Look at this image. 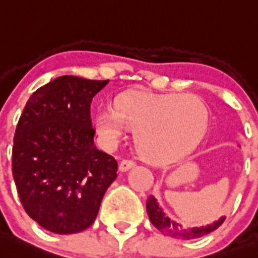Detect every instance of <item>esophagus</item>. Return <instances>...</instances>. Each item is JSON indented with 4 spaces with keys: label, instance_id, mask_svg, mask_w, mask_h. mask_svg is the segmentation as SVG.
<instances>
[{
    "label": "esophagus",
    "instance_id": "esophagus-1",
    "mask_svg": "<svg viewBox=\"0 0 258 258\" xmlns=\"http://www.w3.org/2000/svg\"><path fill=\"white\" fill-rule=\"evenodd\" d=\"M135 165H136V161L129 160V159H125V160H122L121 163H119V171L125 172V171H127V169L133 168Z\"/></svg>",
    "mask_w": 258,
    "mask_h": 258
}]
</instances>
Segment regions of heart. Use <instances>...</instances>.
<instances>
[{
	"instance_id": "heart-1",
	"label": "heart",
	"mask_w": 258,
	"mask_h": 258,
	"mask_svg": "<svg viewBox=\"0 0 258 258\" xmlns=\"http://www.w3.org/2000/svg\"><path fill=\"white\" fill-rule=\"evenodd\" d=\"M209 111L191 94H152L129 91L117 107H102L95 129L106 144L117 143L126 125L135 127L137 151L147 160L167 163L189 152L205 135Z\"/></svg>"
}]
</instances>
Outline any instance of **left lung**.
<instances>
[{
	"label": "left lung",
	"instance_id": "8db88e82",
	"mask_svg": "<svg viewBox=\"0 0 258 258\" xmlns=\"http://www.w3.org/2000/svg\"><path fill=\"white\" fill-rule=\"evenodd\" d=\"M147 211L151 222L153 223V226L156 227L157 230H160L164 234L172 235V237H181V238L187 239L199 238V237L209 234L211 231H214L215 229H218L225 221V218H221L213 225H207L205 227L202 226L194 227V229H184L180 223H176L164 214V211L161 210V207H159V205H157V201L155 199V197H152V195L148 198L147 201Z\"/></svg>",
	"mask_w": 258,
	"mask_h": 258
}]
</instances>
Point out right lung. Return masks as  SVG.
<instances>
[{
	"mask_svg": "<svg viewBox=\"0 0 258 258\" xmlns=\"http://www.w3.org/2000/svg\"><path fill=\"white\" fill-rule=\"evenodd\" d=\"M109 81L64 75L32 94L20 115L12 173L24 210L56 234L85 230L117 177L113 156L94 145L90 105Z\"/></svg>",
	"mask_w": 258,
	"mask_h": 258,
	"instance_id": "add662e5",
	"label": "right lung"
}]
</instances>
